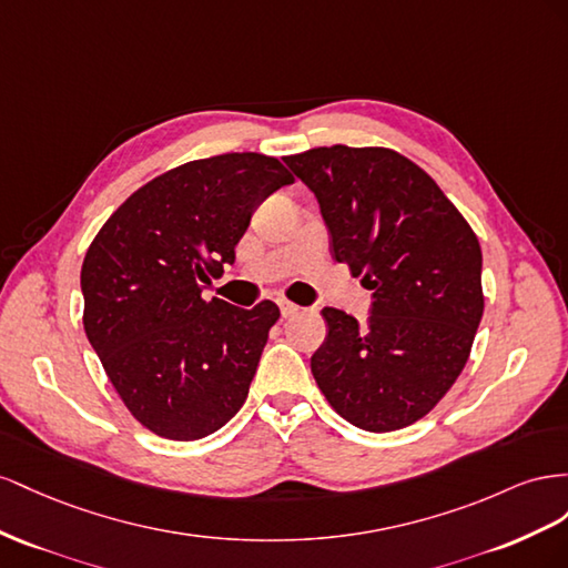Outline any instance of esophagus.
<instances>
[{
    "label": "esophagus",
    "instance_id": "1",
    "mask_svg": "<svg viewBox=\"0 0 568 568\" xmlns=\"http://www.w3.org/2000/svg\"><path fill=\"white\" fill-rule=\"evenodd\" d=\"M278 306H281L283 318H293V316L300 314V306L293 304V302H287V300H278Z\"/></svg>",
    "mask_w": 568,
    "mask_h": 568
}]
</instances>
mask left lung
<instances>
[{
	"label": "left lung",
	"instance_id": "obj_1",
	"mask_svg": "<svg viewBox=\"0 0 568 568\" xmlns=\"http://www.w3.org/2000/svg\"><path fill=\"white\" fill-rule=\"evenodd\" d=\"M314 192L331 254L371 290L366 323L326 306L312 374L356 428L387 433L426 416L471 352L483 316V254L471 225L414 161L385 148L285 156Z\"/></svg>",
	"mask_w": 568,
	"mask_h": 568
}]
</instances>
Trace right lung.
Wrapping results in <instances>:
<instances>
[{
  "instance_id": "1",
  "label": "right lung",
  "mask_w": 568,
  "mask_h": 568,
  "mask_svg": "<svg viewBox=\"0 0 568 568\" xmlns=\"http://www.w3.org/2000/svg\"><path fill=\"white\" fill-rule=\"evenodd\" d=\"M290 183L266 154L190 161L133 192L92 240L80 271L85 335L144 428L200 440L245 404L281 312L268 300L206 302L202 290L235 262L256 206Z\"/></svg>"
}]
</instances>
